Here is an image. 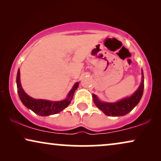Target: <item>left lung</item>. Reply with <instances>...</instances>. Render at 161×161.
<instances>
[{"mask_svg":"<svg viewBox=\"0 0 161 161\" xmlns=\"http://www.w3.org/2000/svg\"><path fill=\"white\" fill-rule=\"evenodd\" d=\"M142 80L138 89L135 93L129 97L122 99L116 103L101 102L95 94H92L94 104L101 110L105 115L111 116H120L126 115L135 108L142 98L144 92V73L142 71Z\"/></svg>","mask_w":161,"mask_h":161,"instance_id":"1","label":"left lung"}]
</instances>
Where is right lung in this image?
Returning <instances> with one entry per match:
<instances>
[{
  "mask_svg": "<svg viewBox=\"0 0 161 161\" xmlns=\"http://www.w3.org/2000/svg\"><path fill=\"white\" fill-rule=\"evenodd\" d=\"M16 82L19 97L22 101V103H23V105L25 107H27L28 108L34 111L35 114L42 116L58 114L64 109L65 108H67L71 103L75 92L78 89L79 85V82L75 83L73 87L70 90L65 100L61 101H50L46 100H39H39L34 99L28 96L24 92L20 83V72H19V69L17 71Z\"/></svg>",
  "mask_w": 161,
  "mask_h": 161,
  "instance_id": "obj_1",
  "label": "right lung"
}]
</instances>
